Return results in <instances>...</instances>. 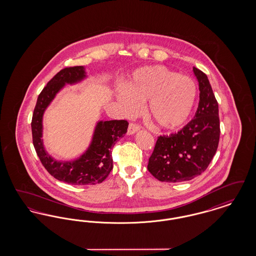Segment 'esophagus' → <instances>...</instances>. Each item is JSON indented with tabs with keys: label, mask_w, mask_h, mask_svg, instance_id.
<instances>
[{
	"label": "esophagus",
	"mask_w": 256,
	"mask_h": 256,
	"mask_svg": "<svg viewBox=\"0 0 256 256\" xmlns=\"http://www.w3.org/2000/svg\"><path fill=\"white\" fill-rule=\"evenodd\" d=\"M140 128H141V126H140L139 124H134V122H130V124H128V135H132V134H135V132H137L138 130H140Z\"/></svg>",
	"instance_id": "obj_1"
}]
</instances>
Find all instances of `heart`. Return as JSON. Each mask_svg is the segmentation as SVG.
<instances>
[{
	"instance_id": "heart-1",
	"label": "heart",
	"mask_w": 256,
	"mask_h": 256,
	"mask_svg": "<svg viewBox=\"0 0 256 256\" xmlns=\"http://www.w3.org/2000/svg\"><path fill=\"white\" fill-rule=\"evenodd\" d=\"M194 80L164 66H145L130 74L126 87L117 90L116 98L126 115H134L146 102L145 111L156 126L166 130L182 126L195 104Z\"/></svg>"
}]
</instances>
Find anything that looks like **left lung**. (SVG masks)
Instances as JSON below:
<instances>
[{
  "instance_id": "1",
  "label": "left lung",
  "mask_w": 256,
  "mask_h": 256,
  "mask_svg": "<svg viewBox=\"0 0 256 256\" xmlns=\"http://www.w3.org/2000/svg\"><path fill=\"white\" fill-rule=\"evenodd\" d=\"M200 102L195 117L176 134L159 136L148 170L160 182L191 180L206 170L220 139L219 106L206 74L194 67Z\"/></svg>"
}]
</instances>
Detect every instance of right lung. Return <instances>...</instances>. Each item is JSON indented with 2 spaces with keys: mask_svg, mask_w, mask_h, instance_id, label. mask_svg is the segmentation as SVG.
Wrapping results in <instances>:
<instances>
[{
  "mask_svg": "<svg viewBox=\"0 0 256 256\" xmlns=\"http://www.w3.org/2000/svg\"><path fill=\"white\" fill-rule=\"evenodd\" d=\"M86 78L84 66L62 69L39 94L32 120V142L41 163L54 178L72 185L102 183L108 176L113 168L111 148L126 134L128 126L126 120L100 121L95 128L91 144L78 158L74 161H58L48 154L42 140L44 112L66 84H78Z\"/></svg>",
  "mask_w": 256,
  "mask_h": 256,
  "instance_id": "1",
  "label": "right lung"
}]
</instances>
